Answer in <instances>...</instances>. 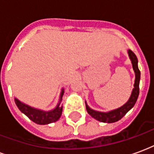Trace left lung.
Returning <instances> with one entry per match:
<instances>
[{
    "label": "left lung",
    "mask_w": 154,
    "mask_h": 154,
    "mask_svg": "<svg viewBox=\"0 0 154 154\" xmlns=\"http://www.w3.org/2000/svg\"><path fill=\"white\" fill-rule=\"evenodd\" d=\"M128 54H129V59L131 60L133 69L135 73V80H134V88H133L131 95L129 97V100L125 104H124L122 106L119 107L115 110H110L108 112H101V111H97L93 109H91L88 106V105L86 102V108L88 114L90 115L92 118L96 119L98 121L103 123H114L118 121L119 119L123 118L125 116V114L131 110L134 106L135 105L138 97L139 94V81H140V71L139 70L138 67V58L136 55L133 53L131 50H128Z\"/></svg>",
    "instance_id": "8db88e82"
}]
</instances>
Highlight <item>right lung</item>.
Returning a JSON list of instances; mask_svg holds the SVG:
<instances>
[{
	"mask_svg": "<svg viewBox=\"0 0 154 154\" xmlns=\"http://www.w3.org/2000/svg\"><path fill=\"white\" fill-rule=\"evenodd\" d=\"M63 94L64 89L63 88L61 91L59 101L57 104L56 107L53 110H48V111L30 106L18 100L17 98H15V102L19 108V110H20L22 113L25 114L29 119H31L33 122L36 123L38 125H48L50 123L56 122L61 117L62 111H63V106H61V102L63 100Z\"/></svg>",
	"mask_w": 154,
	"mask_h": 154,
	"instance_id": "1",
	"label": "right lung"
}]
</instances>
